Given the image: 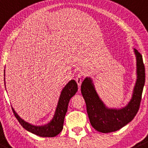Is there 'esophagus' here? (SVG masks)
I'll list each match as a JSON object with an SVG mask.
<instances>
[{"label":"esophagus","mask_w":148,"mask_h":148,"mask_svg":"<svg viewBox=\"0 0 148 148\" xmlns=\"http://www.w3.org/2000/svg\"><path fill=\"white\" fill-rule=\"evenodd\" d=\"M82 74H77V77H76V82H77L78 86H80L82 84Z\"/></svg>","instance_id":"obj_1"}]
</instances>
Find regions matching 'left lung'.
Listing matches in <instances>:
<instances>
[{"label":"left lung","mask_w":148,"mask_h":148,"mask_svg":"<svg viewBox=\"0 0 148 148\" xmlns=\"http://www.w3.org/2000/svg\"><path fill=\"white\" fill-rule=\"evenodd\" d=\"M134 53L137 59V79L132 99L124 108L116 109L106 107L96 92L90 77H86L82 83V95L86 103L90 124L100 132L108 133L120 130L132 121L140 108L145 82V70L142 55L136 49Z\"/></svg>","instance_id":"left-lung-1"}]
</instances>
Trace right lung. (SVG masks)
<instances>
[{"mask_svg":"<svg viewBox=\"0 0 148 148\" xmlns=\"http://www.w3.org/2000/svg\"><path fill=\"white\" fill-rule=\"evenodd\" d=\"M77 90H78V86H77L75 80L74 79L71 80L64 87V88L61 91L53 118L48 124L44 126H34L26 122L25 121L21 119L18 116V114L15 112L14 109L12 108L13 112L20 124L29 132L33 133L40 137H55L62 131L63 127H64V118H65V115L67 112L69 103L70 99L76 94Z\"/></svg>","mask_w":148,"mask_h":148,"instance_id":"right-lung-1","label":"right lung"}]
</instances>
